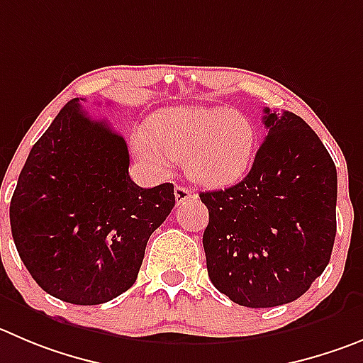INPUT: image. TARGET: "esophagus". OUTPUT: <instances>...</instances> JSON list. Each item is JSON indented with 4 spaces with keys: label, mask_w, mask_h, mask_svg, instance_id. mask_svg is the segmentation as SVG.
<instances>
[{
    "label": "esophagus",
    "mask_w": 363,
    "mask_h": 363,
    "mask_svg": "<svg viewBox=\"0 0 363 363\" xmlns=\"http://www.w3.org/2000/svg\"><path fill=\"white\" fill-rule=\"evenodd\" d=\"M174 193H175V202H177V204H184L186 201L197 199V193L193 191V189L186 188V186H182V184L175 186Z\"/></svg>",
    "instance_id": "34e87169"
}]
</instances>
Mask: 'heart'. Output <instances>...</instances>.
<instances>
[{"label":"heart","instance_id":"obj_1","mask_svg":"<svg viewBox=\"0 0 363 363\" xmlns=\"http://www.w3.org/2000/svg\"><path fill=\"white\" fill-rule=\"evenodd\" d=\"M258 132L245 114L225 107H174L134 132V154L162 172L184 157L186 170L202 184L238 181L252 162Z\"/></svg>","mask_w":363,"mask_h":363}]
</instances>
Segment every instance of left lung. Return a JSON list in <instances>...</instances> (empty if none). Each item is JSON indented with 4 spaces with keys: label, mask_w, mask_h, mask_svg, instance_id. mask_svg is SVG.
<instances>
[{
    "label": "left lung",
    "mask_w": 363,
    "mask_h": 363,
    "mask_svg": "<svg viewBox=\"0 0 363 363\" xmlns=\"http://www.w3.org/2000/svg\"><path fill=\"white\" fill-rule=\"evenodd\" d=\"M267 138L238 184L202 191V243L211 283L233 303L299 299L330 263L337 235V168L297 114L265 109Z\"/></svg>",
    "instance_id": "1"
}]
</instances>
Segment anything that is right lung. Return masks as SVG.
Segmentation results:
<instances>
[{
  "instance_id": "obj_1",
  "label": "right lung",
  "mask_w": 363,
  "mask_h": 363,
  "mask_svg": "<svg viewBox=\"0 0 363 363\" xmlns=\"http://www.w3.org/2000/svg\"><path fill=\"white\" fill-rule=\"evenodd\" d=\"M127 143L79 98L64 105L30 150L10 201L19 258L44 292L101 304L127 292L145 247L175 206L174 184L140 188Z\"/></svg>"
}]
</instances>
